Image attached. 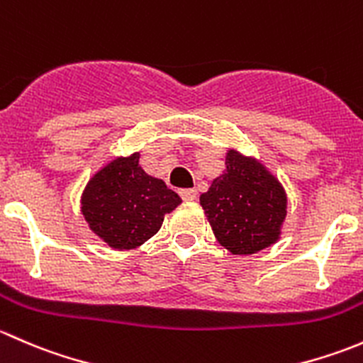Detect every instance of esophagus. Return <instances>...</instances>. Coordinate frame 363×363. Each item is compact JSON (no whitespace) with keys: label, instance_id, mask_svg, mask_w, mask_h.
Wrapping results in <instances>:
<instances>
[{"label":"esophagus","instance_id":"34e87169","mask_svg":"<svg viewBox=\"0 0 363 363\" xmlns=\"http://www.w3.org/2000/svg\"><path fill=\"white\" fill-rule=\"evenodd\" d=\"M179 195H181L182 200H196V199H199V191H196V189H181V191H179Z\"/></svg>","mask_w":363,"mask_h":363}]
</instances>
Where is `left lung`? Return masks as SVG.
Masks as SVG:
<instances>
[{
    "label": "left lung",
    "mask_w": 363,
    "mask_h": 363,
    "mask_svg": "<svg viewBox=\"0 0 363 363\" xmlns=\"http://www.w3.org/2000/svg\"><path fill=\"white\" fill-rule=\"evenodd\" d=\"M225 164V174L212 181L200 205L221 246L233 255H252L279 237L286 195L255 160L230 151Z\"/></svg>",
    "instance_id": "1"
}]
</instances>
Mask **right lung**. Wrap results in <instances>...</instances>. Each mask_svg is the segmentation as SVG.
<instances>
[{
  "label": "right lung",
  "mask_w": 363,
  "mask_h": 363,
  "mask_svg": "<svg viewBox=\"0 0 363 363\" xmlns=\"http://www.w3.org/2000/svg\"><path fill=\"white\" fill-rule=\"evenodd\" d=\"M181 203L177 193L138 167V155L101 168L82 195L91 230L113 250H133L158 233L163 216Z\"/></svg>",
  "instance_id": "right-lung-1"
}]
</instances>
